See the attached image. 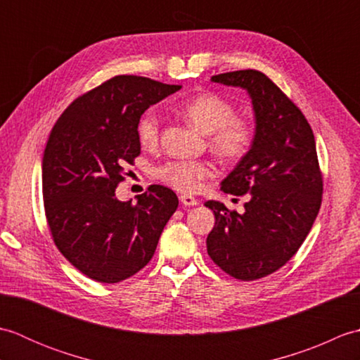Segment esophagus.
I'll return each instance as SVG.
<instances>
[{
	"mask_svg": "<svg viewBox=\"0 0 360 360\" xmlns=\"http://www.w3.org/2000/svg\"><path fill=\"white\" fill-rule=\"evenodd\" d=\"M179 201L182 205H187V207H192V205H198V200L192 195H181Z\"/></svg>",
	"mask_w": 360,
	"mask_h": 360,
	"instance_id": "obj_1",
	"label": "esophagus"
}]
</instances>
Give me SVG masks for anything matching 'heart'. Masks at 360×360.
<instances>
[{
	"mask_svg": "<svg viewBox=\"0 0 360 360\" xmlns=\"http://www.w3.org/2000/svg\"><path fill=\"white\" fill-rule=\"evenodd\" d=\"M182 117L209 134L212 150L219 158L238 160L250 151L255 141V125L249 117L235 114V106L217 93H201L188 97L176 106ZM137 141L145 148L159 142L160 117L155 110H147L137 120ZM153 176L178 192L192 193L202 182L215 176V167L205 160L170 159L153 168Z\"/></svg>",
	"mask_w": 360,
	"mask_h": 360,
	"instance_id": "heart-1",
	"label": "heart"
}]
</instances>
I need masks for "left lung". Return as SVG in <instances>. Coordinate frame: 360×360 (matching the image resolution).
Here are the masks:
<instances>
[{
	"instance_id": "obj_1",
	"label": "left lung",
	"mask_w": 360,
	"mask_h": 360,
	"mask_svg": "<svg viewBox=\"0 0 360 360\" xmlns=\"http://www.w3.org/2000/svg\"><path fill=\"white\" fill-rule=\"evenodd\" d=\"M212 82L248 89L254 105L255 141L221 190L248 195L244 213L218 201L207 254L219 269L241 281L263 278L300 249L322 204L323 176L314 133L300 108L257 70L213 75Z\"/></svg>"
}]
</instances>
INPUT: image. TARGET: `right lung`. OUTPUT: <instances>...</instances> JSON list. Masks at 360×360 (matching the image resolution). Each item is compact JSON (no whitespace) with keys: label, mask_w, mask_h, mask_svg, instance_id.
<instances>
[{"label":"right lung","mask_w":360,"mask_h":360,"mask_svg":"<svg viewBox=\"0 0 360 360\" xmlns=\"http://www.w3.org/2000/svg\"><path fill=\"white\" fill-rule=\"evenodd\" d=\"M179 89L116 75L75 98L49 134L41 167L49 232L68 262L98 283H119L147 266L178 209L164 186H150L136 204L119 201L116 188L141 155L137 120Z\"/></svg>","instance_id":"add662e5"}]
</instances>
